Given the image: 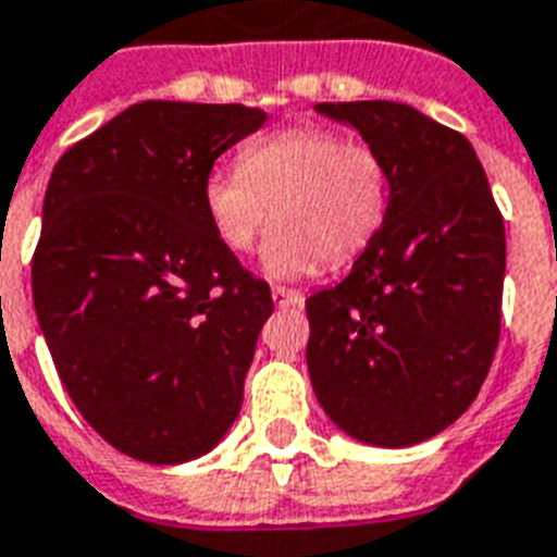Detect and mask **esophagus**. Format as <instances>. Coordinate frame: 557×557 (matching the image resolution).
Masks as SVG:
<instances>
[{"mask_svg":"<svg viewBox=\"0 0 557 557\" xmlns=\"http://www.w3.org/2000/svg\"><path fill=\"white\" fill-rule=\"evenodd\" d=\"M271 300H274V307H300V304H304V295L295 292V288L274 286L271 288Z\"/></svg>","mask_w":557,"mask_h":557,"instance_id":"esophagus-1","label":"esophagus"}]
</instances>
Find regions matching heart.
<instances>
[{"label": "heart", "instance_id": "b5f03b06", "mask_svg": "<svg viewBox=\"0 0 557 557\" xmlns=\"http://www.w3.org/2000/svg\"><path fill=\"white\" fill-rule=\"evenodd\" d=\"M203 215L215 239L248 253L274 215L260 265L295 280L345 265L380 236L392 212V172L368 143L330 127H286L239 151V169H212L201 186Z\"/></svg>", "mask_w": 557, "mask_h": 557}]
</instances>
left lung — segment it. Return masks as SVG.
<instances>
[{"label":"left lung","instance_id":"left-lung-1","mask_svg":"<svg viewBox=\"0 0 557 557\" xmlns=\"http://www.w3.org/2000/svg\"><path fill=\"white\" fill-rule=\"evenodd\" d=\"M392 172V212L338 286L307 300V368L335 426L411 447L476 400L499 342L505 224L476 151L400 101H324Z\"/></svg>","mask_w":557,"mask_h":557}]
</instances>
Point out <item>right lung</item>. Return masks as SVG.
Here are the masks:
<instances>
[{"mask_svg": "<svg viewBox=\"0 0 557 557\" xmlns=\"http://www.w3.org/2000/svg\"><path fill=\"white\" fill-rule=\"evenodd\" d=\"M245 104L139 101L58 160L32 262L42 338L110 447L184 465L210 453L274 312L203 215L212 163L265 125Z\"/></svg>", "mask_w": 557, "mask_h": 557, "instance_id": "1", "label": "right lung"}]
</instances>
